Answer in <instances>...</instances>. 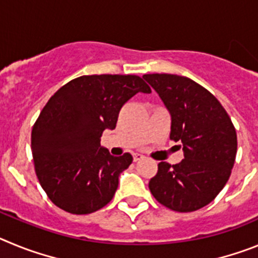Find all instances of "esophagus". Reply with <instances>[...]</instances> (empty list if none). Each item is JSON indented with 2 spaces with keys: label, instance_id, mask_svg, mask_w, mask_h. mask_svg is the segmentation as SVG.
Listing matches in <instances>:
<instances>
[{
  "label": "esophagus",
  "instance_id": "esophagus-1",
  "mask_svg": "<svg viewBox=\"0 0 258 258\" xmlns=\"http://www.w3.org/2000/svg\"><path fill=\"white\" fill-rule=\"evenodd\" d=\"M143 157H145V156H143V155H141V154H133V160L136 161V163H137V161L142 160Z\"/></svg>",
  "mask_w": 258,
  "mask_h": 258
}]
</instances>
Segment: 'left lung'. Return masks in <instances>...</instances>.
<instances>
[{
  "instance_id": "obj_1",
  "label": "left lung",
  "mask_w": 258,
  "mask_h": 258,
  "mask_svg": "<svg viewBox=\"0 0 258 258\" xmlns=\"http://www.w3.org/2000/svg\"><path fill=\"white\" fill-rule=\"evenodd\" d=\"M172 117L170 140L179 142L184 159L161 161L149 187L157 202L175 212H194L217 197L235 163L236 131L222 104L188 77L143 75Z\"/></svg>"
}]
</instances>
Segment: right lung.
<instances>
[{"label":"right lung","instance_id":"add662e5","mask_svg":"<svg viewBox=\"0 0 258 258\" xmlns=\"http://www.w3.org/2000/svg\"><path fill=\"white\" fill-rule=\"evenodd\" d=\"M151 89L136 75H92L71 80L52 95L33 125L35 170L49 199L72 214L107 206L118 175L133 161L101 147L106 129H115L121 107Z\"/></svg>","mask_w":258,"mask_h":258}]
</instances>
